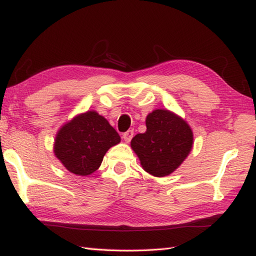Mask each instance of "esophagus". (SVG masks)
Masks as SVG:
<instances>
[{
	"label": "esophagus",
	"instance_id": "obj_1",
	"mask_svg": "<svg viewBox=\"0 0 256 256\" xmlns=\"http://www.w3.org/2000/svg\"><path fill=\"white\" fill-rule=\"evenodd\" d=\"M133 134H134L133 130H128V131L125 132V133L123 134V138L125 140V142H130V141H131L132 138H133Z\"/></svg>",
	"mask_w": 256,
	"mask_h": 256
}]
</instances>
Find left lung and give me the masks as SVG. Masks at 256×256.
<instances>
[{"instance_id": "obj_1", "label": "left lung", "mask_w": 256, "mask_h": 256, "mask_svg": "<svg viewBox=\"0 0 256 256\" xmlns=\"http://www.w3.org/2000/svg\"><path fill=\"white\" fill-rule=\"evenodd\" d=\"M146 131L132 138L131 146L149 174H172L188 157L193 144L188 124L166 110H156L146 116Z\"/></svg>"}]
</instances>
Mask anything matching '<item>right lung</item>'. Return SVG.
Wrapping results in <instances>:
<instances>
[{
    "label": "right lung",
    "mask_w": 256,
    "mask_h": 256,
    "mask_svg": "<svg viewBox=\"0 0 256 256\" xmlns=\"http://www.w3.org/2000/svg\"><path fill=\"white\" fill-rule=\"evenodd\" d=\"M120 141L118 133L107 120L89 110L60 130L54 152L68 172L86 176L98 170L107 150Z\"/></svg>",
    "instance_id": "obj_1"
}]
</instances>
